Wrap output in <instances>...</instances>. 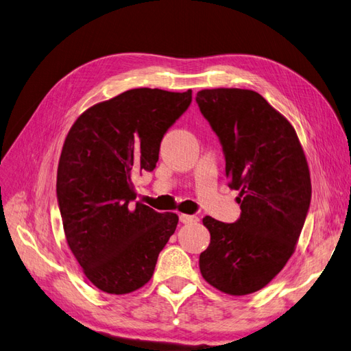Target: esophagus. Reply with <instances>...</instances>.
I'll use <instances>...</instances> for the list:
<instances>
[{
	"label": "esophagus",
	"instance_id": "esophagus-1",
	"mask_svg": "<svg viewBox=\"0 0 351 351\" xmlns=\"http://www.w3.org/2000/svg\"><path fill=\"white\" fill-rule=\"evenodd\" d=\"M199 218L196 215H187V214L180 215V222H182V224H195Z\"/></svg>",
	"mask_w": 351,
	"mask_h": 351
}]
</instances>
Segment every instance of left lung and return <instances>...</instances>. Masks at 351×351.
<instances>
[{"label":"left lung","instance_id":"obj_1","mask_svg":"<svg viewBox=\"0 0 351 351\" xmlns=\"http://www.w3.org/2000/svg\"><path fill=\"white\" fill-rule=\"evenodd\" d=\"M202 115L218 136L230 189L241 214L226 224L204 218L210 243L199 268L210 285L231 295L263 289L290 259L311 206L309 167L293 125L262 95L249 89H205Z\"/></svg>","mask_w":351,"mask_h":351}]
</instances>
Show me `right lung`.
<instances>
[{"mask_svg":"<svg viewBox=\"0 0 351 351\" xmlns=\"http://www.w3.org/2000/svg\"><path fill=\"white\" fill-rule=\"evenodd\" d=\"M190 102V89H132L84 111L66 137L57 173L62 227L84 275L105 293L143 287L174 234L176 214L133 204L132 176L154 171L164 134Z\"/></svg>","mask_w":351,"mask_h":351,"instance_id":"1","label":"right lung"}]
</instances>
